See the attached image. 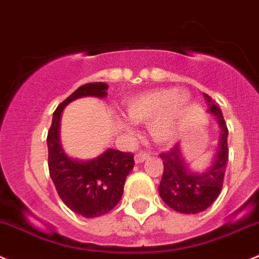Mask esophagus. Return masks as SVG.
Returning a JSON list of instances; mask_svg holds the SVG:
<instances>
[{
    "mask_svg": "<svg viewBox=\"0 0 259 259\" xmlns=\"http://www.w3.org/2000/svg\"><path fill=\"white\" fill-rule=\"evenodd\" d=\"M148 158H149V154H147V153H138L134 157V160L137 164H139V163H143L144 160H147Z\"/></svg>",
    "mask_w": 259,
    "mask_h": 259,
    "instance_id": "34e87169",
    "label": "esophagus"
}]
</instances>
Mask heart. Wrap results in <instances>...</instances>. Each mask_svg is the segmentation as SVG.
Wrapping results in <instances>:
<instances>
[{
    "label": "heart",
    "instance_id": "1",
    "mask_svg": "<svg viewBox=\"0 0 259 259\" xmlns=\"http://www.w3.org/2000/svg\"><path fill=\"white\" fill-rule=\"evenodd\" d=\"M191 104V95L186 91L153 90L130 97L125 104V115L133 122H148L152 139L169 145L182 135Z\"/></svg>",
    "mask_w": 259,
    "mask_h": 259
}]
</instances>
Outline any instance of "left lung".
<instances>
[{
	"label": "left lung",
	"mask_w": 259,
	"mask_h": 259,
	"mask_svg": "<svg viewBox=\"0 0 259 259\" xmlns=\"http://www.w3.org/2000/svg\"><path fill=\"white\" fill-rule=\"evenodd\" d=\"M207 104L206 114L217 119L219 126V139L211 160L202 169L191 168L185 159L182 145L176 144L169 152L162 153V181L158 187L160 199L175 211L182 214H199L206 210L219 196L224 181L228 157V127L224 116L215 101L204 94Z\"/></svg>",
	"instance_id": "1"
}]
</instances>
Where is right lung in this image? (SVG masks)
Masks as SVG:
<instances>
[{
  "instance_id": "1",
  "label": "right lung",
  "mask_w": 259,
  "mask_h": 259,
  "mask_svg": "<svg viewBox=\"0 0 259 259\" xmlns=\"http://www.w3.org/2000/svg\"><path fill=\"white\" fill-rule=\"evenodd\" d=\"M107 89L105 82L77 89L54 111L47 138L48 165L58 195L72 211L89 219L107 214L121 200L125 181L134 168V155L106 148L92 159L69 157L60 142V117L71 102L82 97L105 99Z\"/></svg>"
}]
</instances>
